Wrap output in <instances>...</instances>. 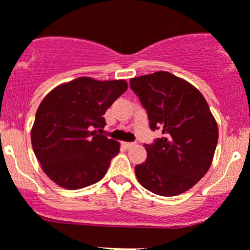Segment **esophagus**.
I'll list each match as a JSON object with an SVG mask.
<instances>
[{"instance_id":"esophagus-1","label":"esophagus","mask_w":250,"mask_h":250,"mask_svg":"<svg viewBox=\"0 0 250 250\" xmlns=\"http://www.w3.org/2000/svg\"><path fill=\"white\" fill-rule=\"evenodd\" d=\"M122 145H123V147H125V148H131V147H135L136 146L135 142H122Z\"/></svg>"}]
</instances>
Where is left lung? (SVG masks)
Here are the masks:
<instances>
[{"label": "left lung", "mask_w": 250, "mask_h": 250, "mask_svg": "<svg viewBox=\"0 0 250 250\" xmlns=\"http://www.w3.org/2000/svg\"><path fill=\"white\" fill-rule=\"evenodd\" d=\"M131 89L146 109L152 131L163 137L145 145L147 157L136 165L144 188L164 197L190 189L212 164L219 127L200 90L167 71L133 77Z\"/></svg>", "instance_id": "obj_1"}]
</instances>
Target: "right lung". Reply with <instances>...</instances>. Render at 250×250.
Here are the masks:
<instances>
[{
	"instance_id": "right-lung-1",
	"label": "right lung",
	"mask_w": 250,
	"mask_h": 250,
	"mask_svg": "<svg viewBox=\"0 0 250 250\" xmlns=\"http://www.w3.org/2000/svg\"><path fill=\"white\" fill-rule=\"evenodd\" d=\"M125 80L77 79L56 86L38 106L31 146L43 171L66 189L99 182L121 145L99 135L106 109L127 90Z\"/></svg>"
}]
</instances>
